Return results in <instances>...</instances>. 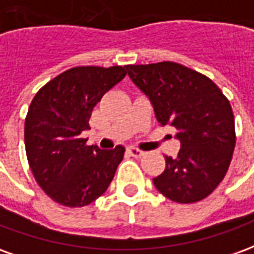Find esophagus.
<instances>
[{
  "mask_svg": "<svg viewBox=\"0 0 254 254\" xmlns=\"http://www.w3.org/2000/svg\"><path fill=\"white\" fill-rule=\"evenodd\" d=\"M127 154L133 156V158H141L144 155V151L138 148H134V147H130V148H127Z\"/></svg>",
  "mask_w": 254,
  "mask_h": 254,
  "instance_id": "obj_1",
  "label": "esophagus"
}]
</instances>
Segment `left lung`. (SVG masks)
Instances as JSON below:
<instances>
[{
	"instance_id": "1",
	"label": "left lung",
	"mask_w": 254,
	"mask_h": 254,
	"mask_svg": "<svg viewBox=\"0 0 254 254\" xmlns=\"http://www.w3.org/2000/svg\"><path fill=\"white\" fill-rule=\"evenodd\" d=\"M127 70L148 95L160 125L176 127L181 141L176 159L166 156L165 171L154 178L156 189L180 204L209 196L226 176L234 152L229 99L211 78L181 64L127 65Z\"/></svg>"
}]
</instances>
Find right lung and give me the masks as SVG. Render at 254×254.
<instances>
[{"label":"right lung","instance_id":"right-lung-1","mask_svg":"<svg viewBox=\"0 0 254 254\" xmlns=\"http://www.w3.org/2000/svg\"><path fill=\"white\" fill-rule=\"evenodd\" d=\"M127 66L70 67L45 84L25 117V154L42 190L64 207H85L114 178L125 148L87 145L81 132L103 95L121 81Z\"/></svg>","mask_w":254,"mask_h":254}]
</instances>
